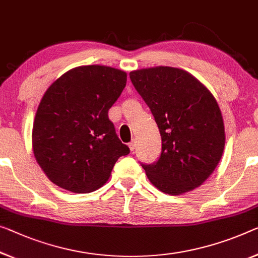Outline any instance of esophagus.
Returning <instances> with one entry per match:
<instances>
[{"label": "esophagus", "instance_id": "1", "mask_svg": "<svg viewBox=\"0 0 258 258\" xmlns=\"http://www.w3.org/2000/svg\"><path fill=\"white\" fill-rule=\"evenodd\" d=\"M135 148H136V142H135V141H133V142H130L129 143V149H130V151H134V150H135Z\"/></svg>", "mask_w": 258, "mask_h": 258}]
</instances>
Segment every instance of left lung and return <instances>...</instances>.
Returning a JSON list of instances; mask_svg holds the SVG:
<instances>
[{
  "label": "left lung",
  "mask_w": 258,
  "mask_h": 258,
  "mask_svg": "<svg viewBox=\"0 0 258 258\" xmlns=\"http://www.w3.org/2000/svg\"><path fill=\"white\" fill-rule=\"evenodd\" d=\"M150 107L161 136V154L142 165L160 191L177 196L203 184L219 164L225 128L213 94L188 71L156 67L129 74Z\"/></svg>",
  "instance_id": "1"
}]
</instances>
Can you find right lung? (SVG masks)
<instances>
[{
  "instance_id": "1",
  "label": "right lung",
  "mask_w": 258,
  "mask_h": 258,
  "mask_svg": "<svg viewBox=\"0 0 258 258\" xmlns=\"http://www.w3.org/2000/svg\"><path fill=\"white\" fill-rule=\"evenodd\" d=\"M125 83L122 70L82 66L47 89L35 113L32 148L54 184L71 192H92L109 179L118 158L130 152L108 118Z\"/></svg>"
}]
</instances>
